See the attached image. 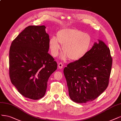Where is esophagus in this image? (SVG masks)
<instances>
[{"label":"esophagus","instance_id":"esophagus-1","mask_svg":"<svg viewBox=\"0 0 121 121\" xmlns=\"http://www.w3.org/2000/svg\"><path fill=\"white\" fill-rule=\"evenodd\" d=\"M58 66H59V68L60 69H62V68H63V64H62L61 62L58 63Z\"/></svg>","mask_w":121,"mask_h":121}]
</instances>
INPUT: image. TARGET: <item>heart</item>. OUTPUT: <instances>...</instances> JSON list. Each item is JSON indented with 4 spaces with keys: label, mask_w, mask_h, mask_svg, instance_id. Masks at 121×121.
Instances as JSON below:
<instances>
[{
    "label": "heart",
    "mask_w": 121,
    "mask_h": 121,
    "mask_svg": "<svg viewBox=\"0 0 121 121\" xmlns=\"http://www.w3.org/2000/svg\"><path fill=\"white\" fill-rule=\"evenodd\" d=\"M64 55L62 59L68 57L70 60L77 61L84 57L91 49L92 37L87 34L76 28H65L56 34V38L52 37L49 41V47L52 55L56 57L60 47Z\"/></svg>",
    "instance_id": "heart-1"
}]
</instances>
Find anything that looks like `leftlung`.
Instances as JSON below:
<instances>
[{"label": "left lung", "mask_w": 121, "mask_h": 121, "mask_svg": "<svg viewBox=\"0 0 121 121\" xmlns=\"http://www.w3.org/2000/svg\"><path fill=\"white\" fill-rule=\"evenodd\" d=\"M112 65L110 49L100 40L82 59L68 64L64 73L72 100L86 103L98 97L109 85Z\"/></svg>", "instance_id": "obj_1"}]
</instances>
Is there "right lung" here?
Segmentation results:
<instances>
[{
    "label": "right lung",
    "mask_w": 121,
    "mask_h": 121,
    "mask_svg": "<svg viewBox=\"0 0 121 121\" xmlns=\"http://www.w3.org/2000/svg\"><path fill=\"white\" fill-rule=\"evenodd\" d=\"M44 26L26 27L12 41L9 50V77L24 97L34 100L42 98L48 81L57 69L48 53L49 35Z\"/></svg>",
    "instance_id": "add662e5"
}]
</instances>
